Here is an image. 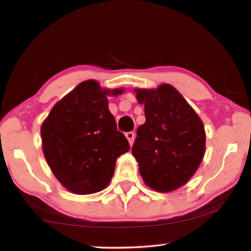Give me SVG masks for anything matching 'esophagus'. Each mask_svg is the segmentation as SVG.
<instances>
[{"instance_id":"1","label":"esophagus","mask_w":251,"mask_h":251,"mask_svg":"<svg viewBox=\"0 0 251 251\" xmlns=\"http://www.w3.org/2000/svg\"><path fill=\"white\" fill-rule=\"evenodd\" d=\"M126 137H127V139H128L129 145H130V146L133 145L134 138H135V133H134V131H127V133H126Z\"/></svg>"}]
</instances>
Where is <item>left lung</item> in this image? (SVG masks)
Segmentation results:
<instances>
[{
  "label": "left lung",
  "instance_id": "1",
  "mask_svg": "<svg viewBox=\"0 0 251 251\" xmlns=\"http://www.w3.org/2000/svg\"><path fill=\"white\" fill-rule=\"evenodd\" d=\"M145 106V124L137 128L131 154L151 188L172 192L185 185L205 154V128L201 118L172 85L136 90Z\"/></svg>",
  "mask_w": 251,
  "mask_h": 251
}]
</instances>
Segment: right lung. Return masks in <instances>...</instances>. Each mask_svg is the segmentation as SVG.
<instances>
[{
	"mask_svg": "<svg viewBox=\"0 0 251 251\" xmlns=\"http://www.w3.org/2000/svg\"><path fill=\"white\" fill-rule=\"evenodd\" d=\"M95 80L78 84L50 110L41 128L44 156L58 181L79 195L103 190L115 171L116 158L129 151L108 109L107 95Z\"/></svg>",
	"mask_w": 251,
	"mask_h": 251,
	"instance_id": "obj_1",
	"label": "right lung"
}]
</instances>
